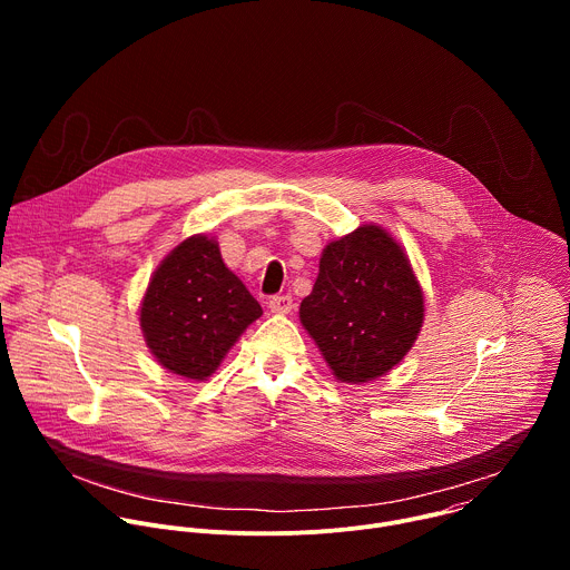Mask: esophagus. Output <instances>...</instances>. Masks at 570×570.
Wrapping results in <instances>:
<instances>
[{
	"label": "esophagus",
	"instance_id": "1",
	"mask_svg": "<svg viewBox=\"0 0 570 570\" xmlns=\"http://www.w3.org/2000/svg\"><path fill=\"white\" fill-rule=\"evenodd\" d=\"M268 308L273 311V313H288L291 308H293V297L291 295H273L271 299H268Z\"/></svg>",
	"mask_w": 570,
	"mask_h": 570
}]
</instances>
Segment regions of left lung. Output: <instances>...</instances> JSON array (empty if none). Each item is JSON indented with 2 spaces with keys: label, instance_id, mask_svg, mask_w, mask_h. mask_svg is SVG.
<instances>
[{
  "label": "left lung",
  "instance_id": "obj_1",
  "mask_svg": "<svg viewBox=\"0 0 570 570\" xmlns=\"http://www.w3.org/2000/svg\"><path fill=\"white\" fill-rule=\"evenodd\" d=\"M299 320L343 383L390 372L420 336L424 293L399 243L379 225L332 240Z\"/></svg>",
  "mask_w": 570,
  "mask_h": 570
}]
</instances>
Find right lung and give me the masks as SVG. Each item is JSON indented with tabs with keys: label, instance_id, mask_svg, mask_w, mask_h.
Wrapping results in <instances>:
<instances>
[{
	"label": "right lung",
	"instance_id": "1",
	"mask_svg": "<svg viewBox=\"0 0 570 570\" xmlns=\"http://www.w3.org/2000/svg\"><path fill=\"white\" fill-rule=\"evenodd\" d=\"M262 313L259 302L223 264L218 243L196 234L153 273L139 324L161 367L205 381Z\"/></svg>",
	"mask_w": 570,
	"mask_h": 570
}]
</instances>
